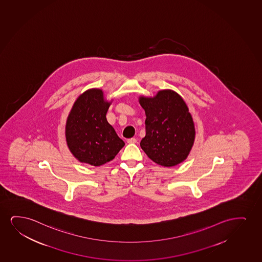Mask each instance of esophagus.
I'll return each mask as SVG.
<instances>
[{
    "instance_id": "34e87169",
    "label": "esophagus",
    "mask_w": 262,
    "mask_h": 262,
    "mask_svg": "<svg viewBox=\"0 0 262 262\" xmlns=\"http://www.w3.org/2000/svg\"><path fill=\"white\" fill-rule=\"evenodd\" d=\"M127 142L129 143V144H135L137 142V140L135 138H132V139L127 140Z\"/></svg>"
}]
</instances>
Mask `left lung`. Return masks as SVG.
I'll return each mask as SVG.
<instances>
[{
	"label": "left lung",
	"instance_id": "left-lung-1",
	"mask_svg": "<svg viewBox=\"0 0 262 262\" xmlns=\"http://www.w3.org/2000/svg\"><path fill=\"white\" fill-rule=\"evenodd\" d=\"M146 113V136L140 146L153 162L172 167L187 159L194 146V123L182 97L162 90L154 97L140 96Z\"/></svg>",
	"mask_w": 262,
	"mask_h": 262
}]
</instances>
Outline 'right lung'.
I'll return each mask as SVG.
<instances>
[{"label":"right lung","instance_id":"obj_1","mask_svg":"<svg viewBox=\"0 0 262 262\" xmlns=\"http://www.w3.org/2000/svg\"><path fill=\"white\" fill-rule=\"evenodd\" d=\"M111 103L101 89L92 88L72 106L66 122V140L79 162L100 166L112 161L124 146L105 117Z\"/></svg>","mask_w":262,"mask_h":262}]
</instances>
